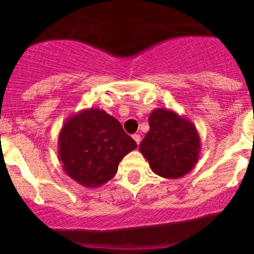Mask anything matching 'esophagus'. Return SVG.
Instances as JSON below:
<instances>
[{
	"label": "esophagus",
	"mask_w": 254,
	"mask_h": 254,
	"mask_svg": "<svg viewBox=\"0 0 254 254\" xmlns=\"http://www.w3.org/2000/svg\"><path fill=\"white\" fill-rule=\"evenodd\" d=\"M132 139L135 140V142H136L137 145H140V141H141V137H140V135H139V134L132 135Z\"/></svg>",
	"instance_id": "esophagus-1"
}]
</instances>
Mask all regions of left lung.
I'll use <instances>...</instances> for the list:
<instances>
[{
    "label": "left lung",
    "instance_id": "1",
    "mask_svg": "<svg viewBox=\"0 0 254 254\" xmlns=\"http://www.w3.org/2000/svg\"><path fill=\"white\" fill-rule=\"evenodd\" d=\"M148 124L150 130L139 148L152 172L170 179L190 172L200 153V136L195 125L167 108L153 109Z\"/></svg>",
    "mask_w": 254,
    "mask_h": 254
}]
</instances>
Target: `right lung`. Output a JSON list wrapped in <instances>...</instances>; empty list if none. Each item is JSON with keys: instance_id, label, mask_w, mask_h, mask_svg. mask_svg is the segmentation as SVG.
<instances>
[{"instance_id": "right-lung-1", "label": "right lung", "mask_w": 254, "mask_h": 254, "mask_svg": "<svg viewBox=\"0 0 254 254\" xmlns=\"http://www.w3.org/2000/svg\"><path fill=\"white\" fill-rule=\"evenodd\" d=\"M136 147L122 124L98 108L71 115L59 132L58 153L64 171L86 188L111 181L120 161Z\"/></svg>"}]
</instances>
